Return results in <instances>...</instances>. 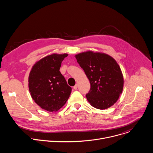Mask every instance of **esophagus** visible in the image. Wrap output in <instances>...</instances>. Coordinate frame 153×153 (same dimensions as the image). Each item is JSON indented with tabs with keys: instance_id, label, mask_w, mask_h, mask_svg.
I'll return each instance as SVG.
<instances>
[{
	"instance_id": "1",
	"label": "esophagus",
	"mask_w": 153,
	"mask_h": 153,
	"mask_svg": "<svg viewBox=\"0 0 153 153\" xmlns=\"http://www.w3.org/2000/svg\"><path fill=\"white\" fill-rule=\"evenodd\" d=\"M77 88H78V85H77V84H76L75 86H73V88H74V90H77Z\"/></svg>"
}]
</instances>
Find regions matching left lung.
<instances>
[{"instance_id":"1","label":"left lung","mask_w":153,"mask_h":153,"mask_svg":"<svg viewBox=\"0 0 153 153\" xmlns=\"http://www.w3.org/2000/svg\"><path fill=\"white\" fill-rule=\"evenodd\" d=\"M89 79L91 88L86 97L99 110L113 105L122 94L123 77L119 65L108 54L89 51L75 56Z\"/></svg>"}]
</instances>
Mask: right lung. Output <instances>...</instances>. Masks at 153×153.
I'll return each mask as SVG.
<instances>
[{
  "label": "right lung",
  "mask_w": 153,
  "mask_h": 153,
  "mask_svg": "<svg viewBox=\"0 0 153 153\" xmlns=\"http://www.w3.org/2000/svg\"><path fill=\"white\" fill-rule=\"evenodd\" d=\"M67 54H53L42 58L33 67L28 87L34 102L43 110H59L68 99L71 88L59 70Z\"/></svg>",
  "instance_id": "add662e5"
}]
</instances>
